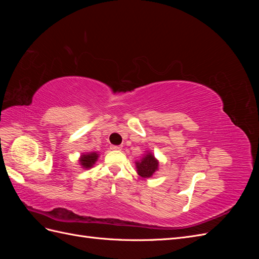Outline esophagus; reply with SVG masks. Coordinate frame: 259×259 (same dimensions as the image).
Listing matches in <instances>:
<instances>
[{
	"label": "esophagus",
	"instance_id": "34e87169",
	"mask_svg": "<svg viewBox=\"0 0 259 259\" xmlns=\"http://www.w3.org/2000/svg\"><path fill=\"white\" fill-rule=\"evenodd\" d=\"M110 149H111V150H121L122 147L121 146H111Z\"/></svg>",
	"mask_w": 259,
	"mask_h": 259
}]
</instances>
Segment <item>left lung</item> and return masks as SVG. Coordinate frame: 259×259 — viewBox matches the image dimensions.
I'll return each mask as SVG.
<instances>
[{"instance_id": "1", "label": "left lung", "mask_w": 259, "mask_h": 259, "mask_svg": "<svg viewBox=\"0 0 259 259\" xmlns=\"http://www.w3.org/2000/svg\"><path fill=\"white\" fill-rule=\"evenodd\" d=\"M159 168V161L154 158L151 152H147L140 161L136 162V169L139 176L150 178Z\"/></svg>"}]
</instances>
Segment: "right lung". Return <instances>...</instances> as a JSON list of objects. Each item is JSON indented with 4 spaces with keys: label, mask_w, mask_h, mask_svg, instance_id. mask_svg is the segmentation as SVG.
I'll return each mask as SVG.
<instances>
[{
    "label": "right lung",
    "mask_w": 259,
    "mask_h": 259,
    "mask_svg": "<svg viewBox=\"0 0 259 259\" xmlns=\"http://www.w3.org/2000/svg\"><path fill=\"white\" fill-rule=\"evenodd\" d=\"M97 159H98L97 152H88V153H83L79 161H80V164L83 168L89 169L94 166V164L96 163Z\"/></svg>",
    "instance_id": "right-lung-1"
}]
</instances>
